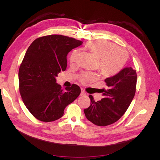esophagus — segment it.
<instances>
[{"mask_svg": "<svg viewBox=\"0 0 160 160\" xmlns=\"http://www.w3.org/2000/svg\"><path fill=\"white\" fill-rule=\"evenodd\" d=\"M81 95H82V96H85V95H86V93H85V91H84L83 89H81Z\"/></svg>", "mask_w": 160, "mask_h": 160, "instance_id": "34e87169", "label": "esophagus"}]
</instances>
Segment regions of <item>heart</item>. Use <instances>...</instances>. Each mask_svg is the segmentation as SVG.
Masks as SVG:
<instances>
[{
    "mask_svg": "<svg viewBox=\"0 0 160 160\" xmlns=\"http://www.w3.org/2000/svg\"><path fill=\"white\" fill-rule=\"evenodd\" d=\"M87 47L100 59L99 69L101 73L105 75H113L118 73L122 70L128 58L126 51L108 41H92L87 44ZM79 55V50L72 52L70 57L71 63H75L78 59ZM96 79L95 74L83 72L81 75L80 81L83 83H88Z\"/></svg>",
    "mask_w": 160,
    "mask_h": 160,
    "instance_id": "heart-1",
    "label": "heart"
}]
</instances>
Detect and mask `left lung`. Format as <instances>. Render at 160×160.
Masks as SVG:
<instances>
[{"instance_id": "left-lung-1", "label": "left lung", "mask_w": 160, "mask_h": 160, "mask_svg": "<svg viewBox=\"0 0 160 160\" xmlns=\"http://www.w3.org/2000/svg\"><path fill=\"white\" fill-rule=\"evenodd\" d=\"M105 81L108 89H101L103 98L95 101L90 95L91 105L84 109L87 119L98 126L116 122L127 111L135 93L136 71L132 67H125Z\"/></svg>"}]
</instances>
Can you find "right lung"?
Segmentation results:
<instances>
[{
  "label": "right lung",
  "mask_w": 160,
  "mask_h": 160,
  "mask_svg": "<svg viewBox=\"0 0 160 160\" xmlns=\"http://www.w3.org/2000/svg\"><path fill=\"white\" fill-rule=\"evenodd\" d=\"M83 42L60 35L39 37L24 57L18 71L19 91L23 103L37 119L51 122L59 119L64 109L81 93L78 85L61 89L56 77L67 68V55Z\"/></svg>",
  "instance_id": "add662e5"
}]
</instances>
